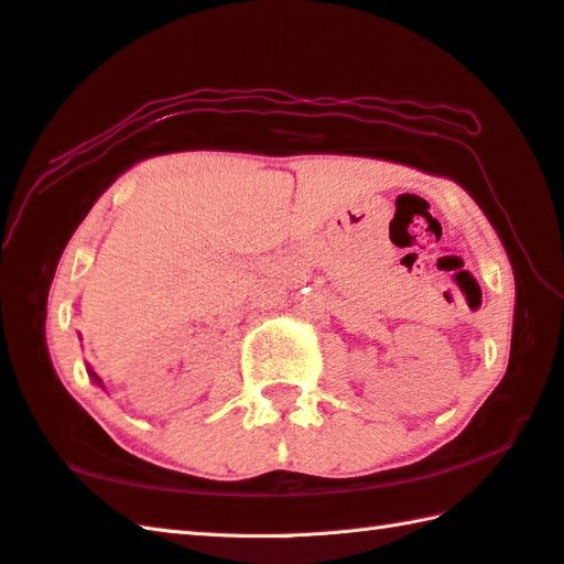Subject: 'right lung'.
<instances>
[{
	"instance_id": "obj_1",
	"label": "right lung",
	"mask_w": 564,
	"mask_h": 564,
	"mask_svg": "<svg viewBox=\"0 0 564 564\" xmlns=\"http://www.w3.org/2000/svg\"><path fill=\"white\" fill-rule=\"evenodd\" d=\"M87 377H90V379H93V383H95V386H99V389H105V383H102V379H99V377H97V373H95V369L90 367V364H87Z\"/></svg>"
}]
</instances>
